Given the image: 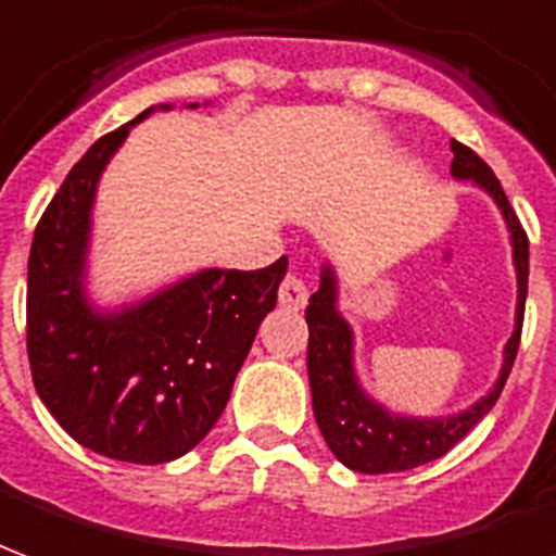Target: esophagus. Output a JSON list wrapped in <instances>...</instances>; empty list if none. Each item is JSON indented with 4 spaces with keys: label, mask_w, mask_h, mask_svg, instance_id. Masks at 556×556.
<instances>
[{
    "label": "esophagus",
    "mask_w": 556,
    "mask_h": 556,
    "mask_svg": "<svg viewBox=\"0 0 556 556\" xmlns=\"http://www.w3.org/2000/svg\"><path fill=\"white\" fill-rule=\"evenodd\" d=\"M306 303H309V289H306V282H303L298 274H289V277L282 279V286H279V306H282V309L300 312Z\"/></svg>",
    "instance_id": "1"
}]
</instances>
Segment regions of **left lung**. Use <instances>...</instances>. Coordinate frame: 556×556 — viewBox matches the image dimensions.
Wrapping results in <instances>:
<instances>
[{
    "label": "left lung",
    "mask_w": 556,
    "mask_h": 556,
    "mask_svg": "<svg viewBox=\"0 0 556 556\" xmlns=\"http://www.w3.org/2000/svg\"><path fill=\"white\" fill-rule=\"evenodd\" d=\"M451 152H454L451 176L459 182H475L477 188H483L495 200L501 217L507 224L516 286H519L513 336L504 344V362H501L495 386L468 409H459L454 415H435V418L392 413L389 406L374 401L359 382L356 351H353V327L339 309V277H336L330 262H324L320 265V286L306 306V324H309L306 365H309L312 409H315L320 435L336 454V459L341 466L362 471V475L406 471V468L425 466V463L445 456L495 406L497 394L513 371L516 353H519L525 298H528V236H525L504 188L492 174V167L459 141H451Z\"/></svg>",
    "instance_id": "left-lung-1"
}]
</instances>
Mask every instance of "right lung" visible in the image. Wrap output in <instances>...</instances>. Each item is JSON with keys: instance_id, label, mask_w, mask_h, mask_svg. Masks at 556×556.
<instances>
[{"instance_id": "right-lung-1", "label": "right lung", "mask_w": 556, "mask_h": 556, "mask_svg": "<svg viewBox=\"0 0 556 556\" xmlns=\"http://www.w3.org/2000/svg\"><path fill=\"white\" fill-rule=\"evenodd\" d=\"M170 109L141 111L73 164L28 253L26 339L40 401L79 445L138 466L179 459L215 427L289 270L286 256L262 270L203 267L117 309L90 300L102 170L131 126Z\"/></svg>"}]
</instances>
